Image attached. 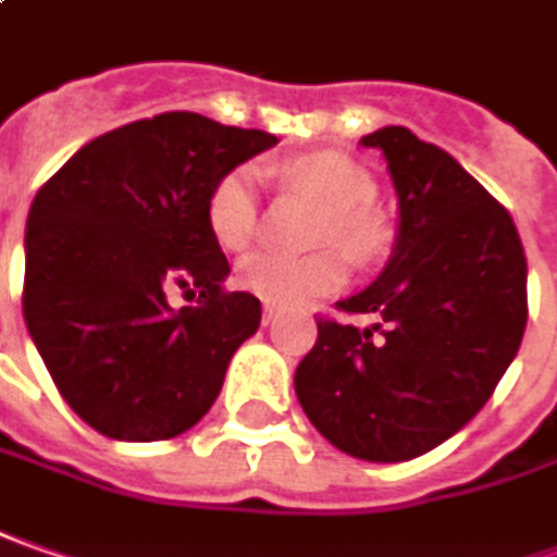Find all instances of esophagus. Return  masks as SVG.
Segmentation results:
<instances>
[{
    "mask_svg": "<svg viewBox=\"0 0 557 557\" xmlns=\"http://www.w3.org/2000/svg\"><path fill=\"white\" fill-rule=\"evenodd\" d=\"M277 317H280V308H277V305H271V301H268V305H264V323H274Z\"/></svg>",
    "mask_w": 557,
    "mask_h": 557,
    "instance_id": "esophagus-1",
    "label": "esophagus"
}]
</instances>
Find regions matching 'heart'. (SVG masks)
<instances>
[{
	"mask_svg": "<svg viewBox=\"0 0 557 557\" xmlns=\"http://www.w3.org/2000/svg\"><path fill=\"white\" fill-rule=\"evenodd\" d=\"M280 175L305 187L330 206V215L317 231L320 246H342L351 259L373 261L385 249V227L373 212L375 178L342 153H305L280 165ZM209 231L227 252H240L259 234V169L237 165L224 172L206 202ZM237 280L249 293L271 305H301L336 293L348 280V261L338 249L289 259L261 252L243 261Z\"/></svg>",
	"mask_w": 557,
	"mask_h": 557,
	"instance_id": "heart-1",
	"label": "heart"
}]
</instances>
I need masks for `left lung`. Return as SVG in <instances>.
<instances>
[{"label":"left lung","mask_w":557,"mask_h":557,"mask_svg":"<svg viewBox=\"0 0 557 557\" xmlns=\"http://www.w3.org/2000/svg\"><path fill=\"white\" fill-rule=\"evenodd\" d=\"M388 160L400 231L363 293L317 317L296 370L305 416L333 447L370 462L434 450L490 400L528 326V259L503 202L447 150L404 125L360 138Z\"/></svg>","instance_id":"8db88e82"}]
</instances>
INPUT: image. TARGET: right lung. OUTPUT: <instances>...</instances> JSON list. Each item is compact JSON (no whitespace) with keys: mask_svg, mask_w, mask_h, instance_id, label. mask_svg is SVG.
Instances as JSON below:
<instances>
[{"mask_svg":"<svg viewBox=\"0 0 557 557\" xmlns=\"http://www.w3.org/2000/svg\"><path fill=\"white\" fill-rule=\"evenodd\" d=\"M277 145L172 110L79 147L27 219L24 320L73 412L116 441H169L215 404L261 301L227 293L206 202L224 172ZM198 296L175 312L168 293Z\"/></svg>","mask_w":557,"mask_h":557,"instance_id":"right-lung-1","label":"right lung"}]
</instances>
